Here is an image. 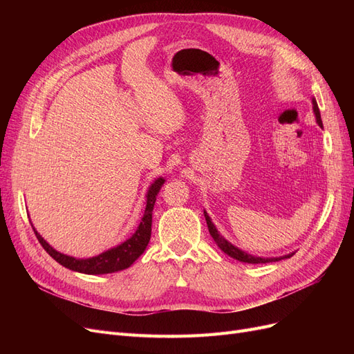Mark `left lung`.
<instances>
[{
  "label": "left lung",
  "mask_w": 354,
  "mask_h": 354,
  "mask_svg": "<svg viewBox=\"0 0 354 354\" xmlns=\"http://www.w3.org/2000/svg\"><path fill=\"white\" fill-rule=\"evenodd\" d=\"M312 102H313V112L316 115V121H317L319 127L324 128L322 120H320V112H319V108H317V103H316L315 99ZM203 216H205V220H207V224H208V230H209V234L212 236L214 242L218 245V248L224 254H227L229 257H232V259H234V260L242 261V263H248V264H263V263H272V261H279V260H283V259H289V257L294 255V252H292V254H288V255H283V257H274V259H261V257L251 255L248 252L239 250L238 246L232 245L229 241L224 239L221 234L218 233V230L216 229V226H214V223L211 221L209 216H208L205 211H203Z\"/></svg>",
  "instance_id": "8db88e82"
}]
</instances>
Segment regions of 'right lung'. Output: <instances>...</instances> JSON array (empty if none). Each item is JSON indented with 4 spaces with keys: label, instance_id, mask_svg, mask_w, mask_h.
<instances>
[{
    "label": "right lung",
    "instance_id": "right-lung-1",
    "mask_svg": "<svg viewBox=\"0 0 354 354\" xmlns=\"http://www.w3.org/2000/svg\"><path fill=\"white\" fill-rule=\"evenodd\" d=\"M164 183L165 180L162 177H159L153 181L152 186L149 187L147 195H146V208H145L143 218L140 224H138L137 230L133 233V236L130 239H127L125 242H122L121 245L115 246V248H111L99 255L91 257V259H73V257L62 254L53 248V246H50L44 241V238H41V234L34 229V226H32V229H34L35 236L42 245V248H44L50 254V257H53V259H55L59 264L66 267L69 270L85 273V274H106V273H115V272L128 269V267H130L138 257L145 252L149 241H151L152 211L156 201V195L159 194V190Z\"/></svg>",
    "mask_w": 354,
    "mask_h": 354
}]
</instances>
